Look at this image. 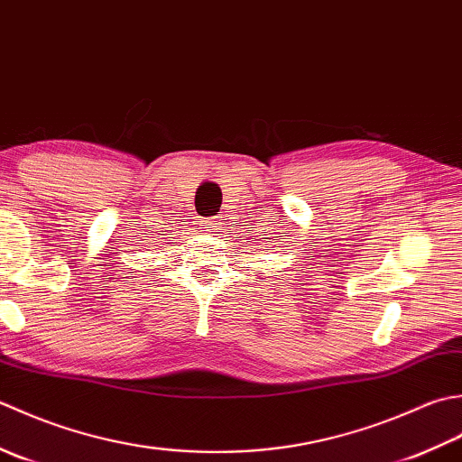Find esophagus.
Masks as SVG:
<instances>
[{
  "label": "esophagus",
  "instance_id": "1",
  "mask_svg": "<svg viewBox=\"0 0 462 462\" xmlns=\"http://www.w3.org/2000/svg\"><path fill=\"white\" fill-rule=\"evenodd\" d=\"M201 229L205 233H217L221 229V221L217 217H211V219H205L201 221Z\"/></svg>",
  "mask_w": 462,
  "mask_h": 462
}]
</instances>
